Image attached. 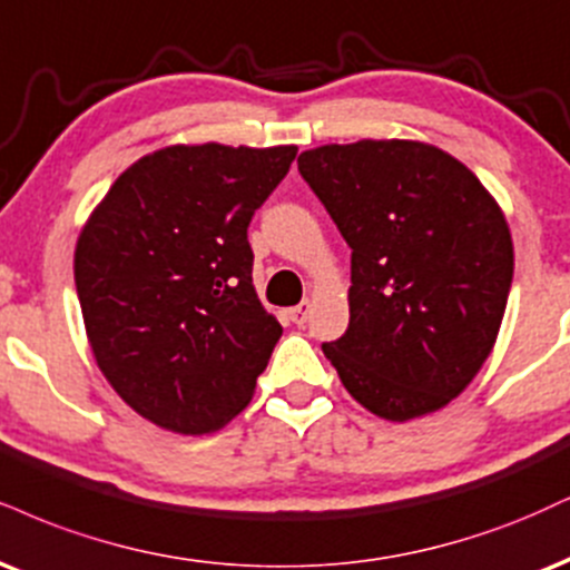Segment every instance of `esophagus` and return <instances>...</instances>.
Segmentation results:
<instances>
[{"mask_svg":"<svg viewBox=\"0 0 570 570\" xmlns=\"http://www.w3.org/2000/svg\"><path fill=\"white\" fill-rule=\"evenodd\" d=\"M311 311H313L311 299H303V303H299V305L289 307V318H292L297 326H303L305 321H307V315H311Z\"/></svg>","mask_w":570,"mask_h":570,"instance_id":"34e87169","label":"esophagus"}]
</instances>
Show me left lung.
Listing matches in <instances>:
<instances>
[{
  "label": "left lung",
  "instance_id": "1",
  "mask_svg": "<svg viewBox=\"0 0 570 570\" xmlns=\"http://www.w3.org/2000/svg\"><path fill=\"white\" fill-rule=\"evenodd\" d=\"M297 167L353 249L351 324L321 345L342 385L390 422L449 406L504 318L515 255L497 198L420 140L332 142Z\"/></svg>",
  "mask_w": 570,
  "mask_h": 570
}]
</instances>
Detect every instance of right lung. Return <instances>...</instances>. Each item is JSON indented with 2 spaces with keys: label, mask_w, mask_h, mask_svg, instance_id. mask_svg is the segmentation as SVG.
Segmentation results:
<instances>
[{
  "label": "right lung",
  "mask_w": 570,
  "mask_h": 570,
  "mask_svg": "<svg viewBox=\"0 0 570 570\" xmlns=\"http://www.w3.org/2000/svg\"><path fill=\"white\" fill-rule=\"evenodd\" d=\"M297 146H167L116 177L87 217L73 278L102 376L142 420L180 435L228 424L255 395L281 324L246 242Z\"/></svg>",
  "instance_id": "right-lung-1"
}]
</instances>
